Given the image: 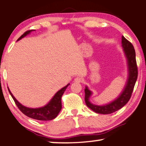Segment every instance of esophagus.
I'll return each mask as SVG.
<instances>
[{
  "instance_id": "esophagus-1",
  "label": "esophagus",
  "mask_w": 146,
  "mask_h": 146,
  "mask_svg": "<svg viewBox=\"0 0 146 146\" xmlns=\"http://www.w3.org/2000/svg\"><path fill=\"white\" fill-rule=\"evenodd\" d=\"M83 80H84V79H83L82 77H77L76 78H75V79H74L75 82H77V83L82 82Z\"/></svg>"
}]
</instances>
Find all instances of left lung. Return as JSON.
<instances>
[{
  "instance_id": "obj_1",
  "label": "left lung",
  "mask_w": 146,
  "mask_h": 146,
  "mask_svg": "<svg viewBox=\"0 0 146 146\" xmlns=\"http://www.w3.org/2000/svg\"><path fill=\"white\" fill-rule=\"evenodd\" d=\"M122 46L125 54L126 55L127 63H128L129 77L127 79L126 86L119 98L108 104L104 105V106H97L90 102L89 98L92 94V92L88 90L87 87L85 89V102L87 106L89 107L90 109L96 113L108 114L117 111L129 102L138 75L137 62H136L135 58V51L133 44L124 36H122Z\"/></svg>"
}]
</instances>
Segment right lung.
<instances>
[{"label": "right lung", "mask_w": 146, "mask_h": 146, "mask_svg": "<svg viewBox=\"0 0 146 146\" xmlns=\"http://www.w3.org/2000/svg\"><path fill=\"white\" fill-rule=\"evenodd\" d=\"M33 30H28L27 32H25L23 35H21V37H19V39L17 40H21L22 38H23L26 35L29 34ZM68 86H69V84L67 85L65 87H64V88H62L58 92H57L56 94L53 96L48 104L44 106V107L38 108H30L23 106L13 96L9 89L8 90L11 96L15 102L17 106L18 107V108L25 115H26L27 117L29 118H32V119L39 120V121H50V120L55 119L57 117L58 113H59L60 110H61V98L64 91L67 89Z\"/></svg>", "instance_id": "add662e5"}]
</instances>
